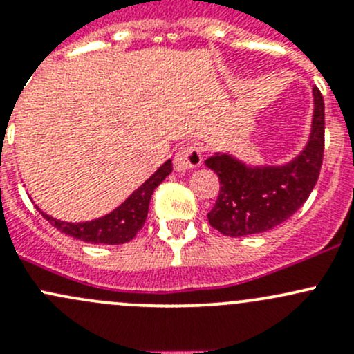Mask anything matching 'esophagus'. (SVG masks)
<instances>
[{"instance_id": "obj_1", "label": "esophagus", "mask_w": 354, "mask_h": 354, "mask_svg": "<svg viewBox=\"0 0 354 354\" xmlns=\"http://www.w3.org/2000/svg\"><path fill=\"white\" fill-rule=\"evenodd\" d=\"M202 164V151L194 144H188L181 147L174 156V169L178 173H187V171L198 167Z\"/></svg>"}]
</instances>
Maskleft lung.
<instances>
[{"instance_id": "obj_1", "label": "left lung", "mask_w": 354, "mask_h": 354, "mask_svg": "<svg viewBox=\"0 0 354 354\" xmlns=\"http://www.w3.org/2000/svg\"><path fill=\"white\" fill-rule=\"evenodd\" d=\"M313 123L305 151L286 166L248 167L227 154L205 160L217 173L219 195L207 214L214 230L231 238L269 231L288 221L312 194L324 160V97L313 87Z\"/></svg>"}]
</instances>
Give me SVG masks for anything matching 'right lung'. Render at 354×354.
Returning <instances> with one entry per match:
<instances>
[{
	"mask_svg": "<svg viewBox=\"0 0 354 354\" xmlns=\"http://www.w3.org/2000/svg\"><path fill=\"white\" fill-rule=\"evenodd\" d=\"M173 171L171 160L164 162L159 169L142 185L138 190H135L118 209L99 219L87 221V223H65V221L53 219L48 214L41 212L44 219H48L53 226L62 233L73 236L85 243L94 245H121L133 240L138 231L144 226L149 212V202L152 194L164 178Z\"/></svg>",
	"mask_w": 354,
	"mask_h": 354,
	"instance_id": "add662e5",
	"label": "right lung"
}]
</instances>
